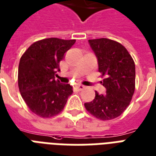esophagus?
Listing matches in <instances>:
<instances>
[{
	"mask_svg": "<svg viewBox=\"0 0 156 156\" xmlns=\"http://www.w3.org/2000/svg\"><path fill=\"white\" fill-rule=\"evenodd\" d=\"M76 89L78 90H83L85 89V86L82 85H76Z\"/></svg>",
	"mask_w": 156,
	"mask_h": 156,
	"instance_id": "1",
	"label": "esophagus"
}]
</instances>
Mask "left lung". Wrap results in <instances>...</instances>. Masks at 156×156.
Instances as JSON below:
<instances>
[{
  "label": "left lung",
  "mask_w": 156,
  "mask_h": 156,
  "mask_svg": "<svg viewBox=\"0 0 156 156\" xmlns=\"http://www.w3.org/2000/svg\"><path fill=\"white\" fill-rule=\"evenodd\" d=\"M98 58L99 71L106 88V94L95 91V97L85 103V109L98 119L107 121L118 118L126 110L136 85L135 62L126 48L108 38L89 40Z\"/></svg>",
  "instance_id": "obj_1"
}]
</instances>
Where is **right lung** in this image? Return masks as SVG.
<instances>
[{
    "instance_id": "right-lung-1",
    "label": "right lung",
    "mask_w": 156,
    "mask_h": 156,
    "mask_svg": "<svg viewBox=\"0 0 156 156\" xmlns=\"http://www.w3.org/2000/svg\"><path fill=\"white\" fill-rule=\"evenodd\" d=\"M75 39L44 38L31 44L20 61L18 85L22 98L30 111L41 118L60 113L73 93L69 84L55 80L59 63Z\"/></svg>"
}]
</instances>
